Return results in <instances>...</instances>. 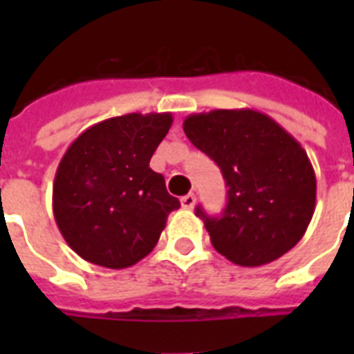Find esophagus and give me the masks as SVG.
I'll use <instances>...</instances> for the list:
<instances>
[{
	"label": "esophagus",
	"mask_w": 354,
	"mask_h": 354,
	"mask_svg": "<svg viewBox=\"0 0 354 354\" xmlns=\"http://www.w3.org/2000/svg\"><path fill=\"white\" fill-rule=\"evenodd\" d=\"M180 202H182L183 209H193L196 198H194L193 193H189V194H185V196H182V200H180Z\"/></svg>",
	"instance_id": "1"
}]
</instances>
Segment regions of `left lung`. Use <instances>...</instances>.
Listing matches in <instances>:
<instances>
[{
	"label": "left lung",
	"mask_w": 354,
	"mask_h": 354,
	"mask_svg": "<svg viewBox=\"0 0 354 354\" xmlns=\"http://www.w3.org/2000/svg\"><path fill=\"white\" fill-rule=\"evenodd\" d=\"M183 132L226 180L227 205L221 216L196 207L216 252L239 266H261L301 241L314 215L316 174L285 128L242 108L193 113Z\"/></svg>",
	"instance_id": "8db88e82"
}]
</instances>
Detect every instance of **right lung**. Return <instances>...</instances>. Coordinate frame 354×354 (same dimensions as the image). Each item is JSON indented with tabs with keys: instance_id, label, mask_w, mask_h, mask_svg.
I'll list each match as a JSON object with an SVG mask.
<instances>
[{
	"instance_id": "1",
	"label": "right lung",
	"mask_w": 354,
	"mask_h": 354,
	"mask_svg": "<svg viewBox=\"0 0 354 354\" xmlns=\"http://www.w3.org/2000/svg\"><path fill=\"white\" fill-rule=\"evenodd\" d=\"M171 113H127L90 127L69 145L53 183L64 241L88 263L121 270L147 257L180 207L149 167Z\"/></svg>"
}]
</instances>
